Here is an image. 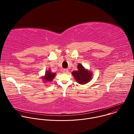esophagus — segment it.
<instances>
[{
    "label": "esophagus",
    "mask_w": 134,
    "mask_h": 134,
    "mask_svg": "<svg viewBox=\"0 0 134 134\" xmlns=\"http://www.w3.org/2000/svg\"><path fill=\"white\" fill-rule=\"evenodd\" d=\"M63 73L66 74V73H67L68 72V70L67 69H63Z\"/></svg>",
    "instance_id": "esophagus-1"
}]
</instances>
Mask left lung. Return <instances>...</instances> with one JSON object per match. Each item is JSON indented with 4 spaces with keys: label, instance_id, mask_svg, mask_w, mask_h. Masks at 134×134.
<instances>
[{
    "label": "left lung",
    "instance_id": "left-lung-1",
    "mask_svg": "<svg viewBox=\"0 0 134 134\" xmlns=\"http://www.w3.org/2000/svg\"><path fill=\"white\" fill-rule=\"evenodd\" d=\"M77 71H74L72 74L76 81L80 84H84L88 82L91 79V72L84 69L83 66L79 64L78 65Z\"/></svg>",
    "mask_w": 134,
    "mask_h": 134
}]
</instances>
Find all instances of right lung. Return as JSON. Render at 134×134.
Here are the masks:
<instances>
[{
  "mask_svg": "<svg viewBox=\"0 0 134 134\" xmlns=\"http://www.w3.org/2000/svg\"><path fill=\"white\" fill-rule=\"evenodd\" d=\"M55 73H52L50 70H48L46 71L45 76L44 77L43 79L46 82H49V81H52L53 79L55 77Z\"/></svg>",
  "mask_w": 134,
  "mask_h": 134,
  "instance_id": "add662e5",
  "label": "right lung"
}]
</instances>
